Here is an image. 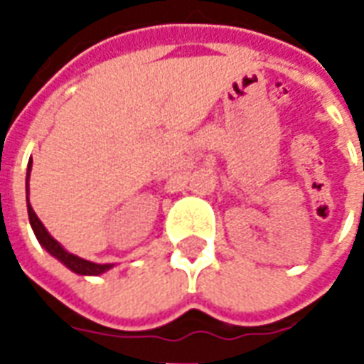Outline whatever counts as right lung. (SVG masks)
Wrapping results in <instances>:
<instances>
[{
	"label": "right lung",
	"mask_w": 364,
	"mask_h": 364,
	"mask_svg": "<svg viewBox=\"0 0 364 364\" xmlns=\"http://www.w3.org/2000/svg\"><path fill=\"white\" fill-rule=\"evenodd\" d=\"M31 167H33V159L28 161L27 166V210H28V222H31V228L35 232L36 240H38V244L43 245L46 252L50 253L52 257H56L60 263H64L72 273L83 274V277H97V274H103L107 273L109 269H112L114 265L112 263H93V261L83 259V257H77L74 253H70L64 247V245L56 242L54 237L48 234V230L44 228V224L38 220V216L33 210V206L28 203V179H31Z\"/></svg>",
	"instance_id": "right-lung-1"
}]
</instances>
